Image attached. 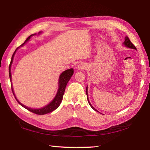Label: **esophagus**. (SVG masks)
Returning <instances> with one entry per match:
<instances>
[{
	"label": "esophagus",
	"mask_w": 150,
	"mask_h": 150,
	"mask_svg": "<svg viewBox=\"0 0 150 150\" xmlns=\"http://www.w3.org/2000/svg\"><path fill=\"white\" fill-rule=\"evenodd\" d=\"M77 68H78L79 69L84 70V69H86L87 68V66L84 63H81V64H79L78 65Z\"/></svg>",
	"instance_id": "esophagus-1"
}]
</instances>
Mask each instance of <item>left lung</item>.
Returning a JSON list of instances; mask_svg holds the SVG:
<instances>
[{
	"label": "left lung",
	"instance_id": "left-lung-1",
	"mask_svg": "<svg viewBox=\"0 0 150 150\" xmlns=\"http://www.w3.org/2000/svg\"><path fill=\"white\" fill-rule=\"evenodd\" d=\"M124 46H126V47H129V48H132V49H135V50H137V48H136V47L133 45V44L132 43V42L131 41H130V40L129 39V38L128 37H125V40H124ZM86 95H87V99H88V103H89V104H90V106L93 108V110H95V111H97L95 109V108L93 107V106H92V105L90 104V101H89V100H88V86L86 87Z\"/></svg>",
	"mask_w": 150,
	"mask_h": 150
}]
</instances>
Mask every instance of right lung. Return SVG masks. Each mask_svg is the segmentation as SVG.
Masks as SVG:
<instances>
[{
  "mask_svg": "<svg viewBox=\"0 0 150 150\" xmlns=\"http://www.w3.org/2000/svg\"><path fill=\"white\" fill-rule=\"evenodd\" d=\"M34 35L35 34L31 35L30 36L28 37L27 39H26V40H25V42L23 44H22V45H21V46H23L24 44L27 42V41H28V40H30L31 37ZM15 50V52L13 53V54L12 57H11V62H10V64H9V79H10V81H11V64L13 62V57H14V55H15V53L16 50ZM73 74V69H72V68L69 69H67V70H66V71H64L62 72L61 73V75H60V77H59V90H58V91H57L55 97L54 98V99L52 102H51V103L49 104H47V106H44V108H40V109H32V108H28V107H26V106H24V105L21 104L20 102H19L17 99V98L15 97V94L13 93V90L12 86H11V90H12V91H13V95L15 96V99L17 100V101L18 102V103L19 104H21L22 107H24V108H26V109L28 110V111H31V112H32L33 113H35L37 115H44V114H46V113H48L52 112V111L56 110L57 108L59 106V105H60V103H61V101L62 100V97H63L64 93L65 88H66V85H67V84H68V82L69 81V79H71Z\"/></svg>",
  "mask_w": 150,
  "mask_h": 150,
  "instance_id": "1",
  "label": "right lung"
}]
</instances>
